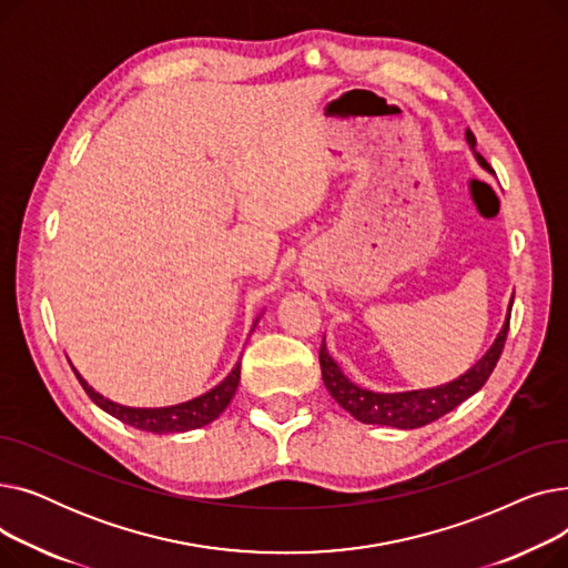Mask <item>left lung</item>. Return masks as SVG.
<instances>
[{
	"mask_svg": "<svg viewBox=\"0 0 568 568\" xmlns=\"http://www.w3.org/2000/svg\"><path fill=\"white\" fill-rule=\"evenodd\" d=\"M465 140L474 152L476 161H479V165L490 170L486 159L476 152V138L471 135L469 129L465 131ZM511 304H514V300L509 302V308H506V317H504V324H501L497 338L486 349L481 359L476 362L469 371H465L460 377L446 382V384H439V386H430V389H414V392H398V394H382V392L364 389V386L354 384L341 371V366L334 362L329 349H326V343L322 341L320 366H322V379H324L326 392H329L332 398L362 424L392 426V428H403V430L433 424L439 419V416L452 412L463 400H467L469 396L479 392L486 384V379L490 377V373L495 371V366L499 362V354L504 349L506 334H509Z\"/></svg>",
	"mask_w": 568,
	"mask_h": 568,
	"instance_id": "obj_1",
	"label": "left lung"
}]
</instances>
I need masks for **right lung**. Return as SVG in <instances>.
I'll return each instance as SVG.
<instances>
[{"mask_svg":"<svg viewBox=\"0 0 568 568\" xmlns=\"http://www.w3.org/2000/svg\"><path fill=\"white\" fill-rule=\"evenodd\" d=\"M257 322H260V315L253 322V329ZM71 368H73L78 382L82 384V389L87 392V396L92 398L103 412H108L110 416H114V419H119L126 426H133L138 430H146V433H156V435L186 433V430L202 428L206 424H212L214 419H219L236 392L239 377H242V362H236L223 382H219L214 389H209L206 394H202L197 398H191V400L179 403V405H168V407H129V405H119V403L105 398L103 394H99L94 386H89V382L75 371V366H71Z\"/></svg>","mask_w":568,"mask_h":568,"instance_id":"obj_1","label":"right lung"}]
</instances>
